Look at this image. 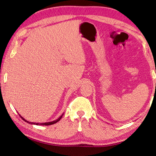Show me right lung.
<instances>
[{
  "instance_id": "right-lung-1",
  "label": "right lung",
  "mask_w": 156,
  "mask_h": 156,
  "mask_svg": "<svg viewBox=\"0 0 156 156\" xmlns=\"http://www.w3.org/2000/svg\"><path fill=\"white\" fill-rule=\"evenodd\" d=\"M63 114H64V113H62V114L60 116V117L58 118V119H56V120H54V121H52V122H43V123H36V122H30V121H27V120H26L25 118H23V117H22V116H21L20 114H19V115L20 116V118H22V119L23 120H25V122H28L29 124H31V125H45V126H47V125H54V124H55V123H56L57 122H58V121L61 119L62 118V115H63Z\"/></svg>"
}]
</instances>
